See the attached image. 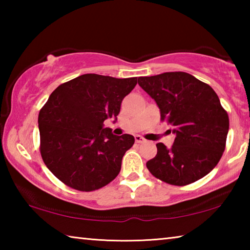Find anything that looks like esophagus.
I'll return each mask as SVG.
<instances>
[{
    "label": "esophagus",
    "instance_id": "obj_1",
    "mask_svg": "<svg viewBox=\"0 0 250 250\" xmlns=\"http://www.w3.org/2000/svg\"><path fill=\"white\" fill-rule=\"evenodd\" d=\"M134 139H135V142H137V143H143V142H146L145 138H142L141 135H135Z\"/></svg>",
    "mask_w": 250,
    "mask_h": 250
}]
</instances>
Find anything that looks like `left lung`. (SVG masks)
I'll list each match as a JSON object with an SVG mask.
<instances>
[{
  "mask_svg": "<svg viewBox=\"0 0 250 250\" xmlns=\"http://www.w3.org/2000/svg\"><path fill=\"white\" fill-rule=\"evenodd\" d=\"M138 83L158 104L161 120L175 134L171 147L158 143L147 161L152 175L173 185H188L217 166L225 150L229 119L216 92L183 71L139 77Z\"/></svg>",
  "mask_w": 250,
  "mask_h": 250,
  "instance_id": "8db88e82",
  "label": "left lung"
}]
</instances>
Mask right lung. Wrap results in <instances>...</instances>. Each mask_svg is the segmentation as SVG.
I'll list each match as a JSON object with an SVG mask.
<instances>
[{"mask_svg": "<svg viewBox=\"0 0 250 250\" xmlns=\"http://www.w3.org/2000/svg\"><path fill=\"white\" fill-rule=\"evenodd\" d=\"M137 77L84 74L58 86L39 115L41 154L62 183L90 192L107 185L121 170L134 143L131 134L115 135L104 128L137 84Z\"/></svg>", "mask_w": 250, "mask_h": 250, "instance_id": "1", "label": "right lung"}]
</instances>
